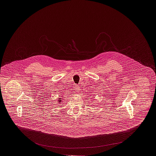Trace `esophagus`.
Wrapping results in <instances>:
<instances>
[{"mask_svg":"<svg viewBox=\"0 0 156 156\" xmlns=\"http://www.w3.org/2000/svg\"><path fill=\"white\" fill-rule=\"evenodd\" d=\"M76 89L77 92H78V90H79V88H78V87H76Z\"/></svg>","mask_w":156,"mask_h":156,"instance_id":"34e87169","label":"esophagus"}]
</instances>
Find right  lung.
Returning a JSON list of instances; mask_svg holds the SVG:
<instances>
[{"instance_id":"add662e5","label":"right lung","mask_w":156,"mask_h":156,"mask_svg":"<svg viewBox=\"0 0 156 156\" xmlns=\"http://www.w3.org/2000/svg\"><path fill=\"white\" fill-rule=\"evenodd\" d=\"M61 97H60V98H58V102H59V103H61V101H62V98Z\"/></svg>"}]
</instances>
